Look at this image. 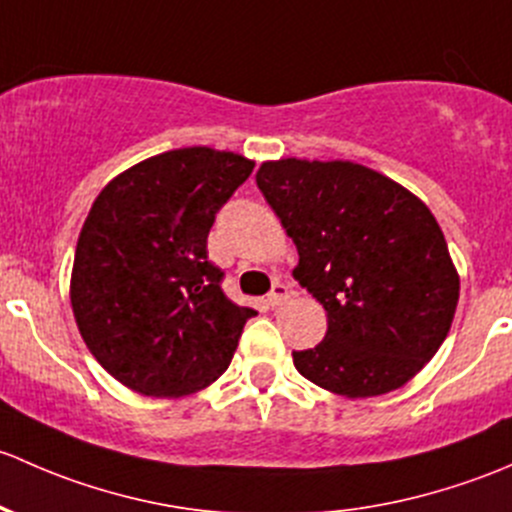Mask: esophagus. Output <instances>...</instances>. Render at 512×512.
I'll return each instance as SVG.
<instances>
[{"mask_svg":"<svg viewBox=\"0 0 512 512\" xmlns=\"http://www.w3.org/2000/svg\"><path fill=\"white\" fill-rule=\"evenodd\" d=\"M288 298H291V293H288V288L283 286V283H276V286H273V291L268 293L266 303L271 305V308H278V305H283V303H286Z\"/></svg>","mask_w":512,"mask_h":512,"instance_id":"obj_1","label":"esophagus"}]
</instances>
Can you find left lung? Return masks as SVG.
<instances>
[{"mask_svg":"<svg viewBox=\"0 0 512 512\" xmlns=\"http://www.w3.org/2000/svg\"><path fill=\"white\" fill-rule=\"evenodd\" d=\"M256 184L298 249L293 278L328 313L295 370L347 399L404 387L439 352L461 291L431 209L350 160H266Z\"/></svg>","mask_w":512,"mask_h":512,"instance_id":"1","label":"left lung"}]
</instances>
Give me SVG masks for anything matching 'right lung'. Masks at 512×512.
Segmentation results:
<instances>
[{
    "label": "right lung",
    "mask_w": 512,
    "mask_h": 512,
    "mask_svg": "<svg viewBox=\"0 0 512 512\" xmlns=\"http://www.w3.org/2000/svg\"><path fill=\"white\" fill-rule=\"evenodd\" d=\"M254 160L214 147L160 152L110 179L81 226L71 271L78 333L142 397L202 392L229 367L256 310L221 291L207 236Z\"/></svg>",
    "instance_id": "obj_1"
}]
</instances>
